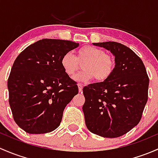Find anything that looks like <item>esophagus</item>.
Returning a JSON list of instances; mask_svg holds the SVG:
<instances>
[{
  "instance_id": "esophagus-1",
  "label": "esophagus",
  "mask_w": 158,
  "mask_h": 158,
  "mask_svg": "<svg viewBox=\"0 0 158 158\" xmlns=\"http://www.w3.org/2000/svg\"><path fill=\"white\" fill-rule=\"evenodd\" d=\"M77 86H78L79 91H80V92H81V91H82V89H83L82 84H77Z\"/></svg>"
}]
</instances>
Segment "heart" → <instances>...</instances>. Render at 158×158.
<instances>
[{
	"instance_id": "1",
	"label": "heart",
	"mask_w": 158,
	"mask_h": 158,
	"mask_svg": "<svg viewBox=\"0 0 158 158\" xmlns=\"http://www.w3.org/2000/svg\"><path fill=\"white\" fill-rule=\"evenodd\" d=\"M61 65L64 73L73 77L81 68L84 71L74 78L80 81H88L94 78L97 82H103L111 77L115 68L114 57L103 50L90 45L80 48L75 57L67 52L61 58Z\"/></svg>"
}]
</instances>
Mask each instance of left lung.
I'll list each match as a JSON object with an SVG mask.
<instances>
[{
    "instance_id": "8db88e82",
    "label": "left lung",
    "mask_w": 158,
    "mask_h": 158,
    "mask_svg": "<svg viewBox=\"0 0 158 158\" xmlns=\"http://www.w3.org/2000/svg\"><path fill=\"white\" fill-rule=\"evenodd\" d=\"M115 55V68L103 82L83 88V112L87 128L105 138H117L139 124L148 98L149 77L141 58L115 42L94 43Z\"/></svg>"
}]
</instances>
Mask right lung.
Here are the masks:
<instances>
[{"mask_svg":"<svg viewBox=\"0 0 158 158\" xmlns=\"http://www.w3.org/2000/svg\"><path fill=\"white\" fill-rule=\"evenodd\" d=\"M79 46L68 40L43 39L29 45L13 64L7 81L9 104L19 127L30 134L59 126L64 108L78 94L64 73L62 55Z\"/></svg>","mask_w":158,"mask_h":158,"instance_id":"add662e5","label":"right lung"}]
</instances>
